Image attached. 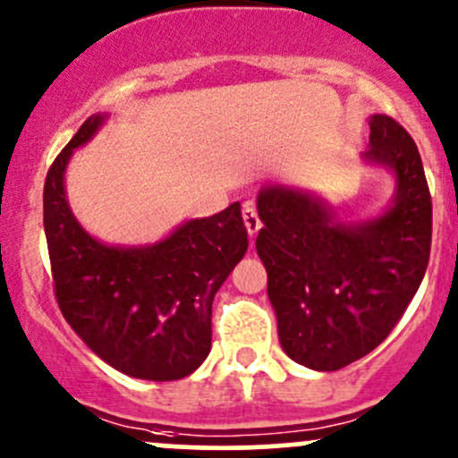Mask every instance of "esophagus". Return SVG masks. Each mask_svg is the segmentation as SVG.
<instances>
[{
	"label": "esophagus",
	"mask_w": 458,
	"mask_h": 458,
	"mask_svg": "<svg viewBox=\"0 0 458 458\" xmlns=\"http://www.w3.org/2000/svg\"><path fill=\"white\" fill-rule=\"evenodd\" d=\"M242 220H244V227H247L249 235L253 238L259 229H262V220H259L258 209L253 208V203H244L242 208Z\"/></svg>",
	"instance_id": "obj_1"
}]
</instances>
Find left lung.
I'll return each mask as SVG.
<instances>
[{
  "mask_svg": "<svg viewBox=\"0 0 458 458\" xmlns=\"http://www.w3.org/2000/svg\"><path fill=\"white\" fill-rule=\"evenodd\" d=\"M362 161L395 179L382 214L343 223L326 199L273 183L258 194L255 249L282 349L314 371H336L388 336L424 279L432 203L420 150L388 115L369 117Z\"/></svg>",
  "mask_w": 458,
  "mask_h": 458,
  "instance_id": "obj_1",
  "label": "left lung"
}]
</instances>
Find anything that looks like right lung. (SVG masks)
<instances>
[{"instance_id":"obj_1","label":"right lung","mask_w":458,"mask_h":458,"mask_svg":"<svg viewBox=\"0 0 458 458\" xmlns=\"http://www.w3.org/2000/svg\"><path fill=\"white\" fill-rule=\"evenodd\" d=\"M106 117L91 115L47 172L43 225L56 301L106 365L140 380H181L208 358L211 303L249 249L242 211L233 203L140 247L93 238L67 203L65 170Z\"/></svg>"}]
</instances>
